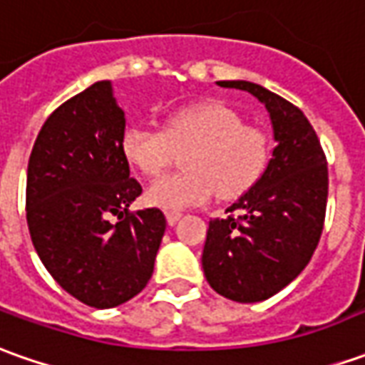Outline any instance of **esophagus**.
<instances>
[{
    "label": "esophagus",
    "mask_w": 365,
    "mask_h": 365,
    "mask_svg": "<svg viewBox=\"0 0 365 365\" xmlns=\"http://www.w3.org/2000/svg\"><path fill=\"white\" fill-rule=\"evenodd\" d=\"M182 212H165V220H168V224L175 225L180 220H182Z\"/></svg>",
    "instance_id": "obj_1"
}]
</instances>
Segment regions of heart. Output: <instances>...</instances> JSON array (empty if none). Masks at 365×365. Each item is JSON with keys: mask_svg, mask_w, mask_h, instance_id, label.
<instances>
[{"mask_svg": "<svg viewBox=\"0 0 365 365\" xmlns=\"http://www.w3.org/2000/svg\"><path fill=\"white\" fill-rule=\"evenodd\" d=\"M183 151L180 173L162 175L148 185L151 205L178 212L205 203L217 190L222 200L244 195L264 175L269 162L266 133L217 101H200L168 115L163 130L133 125L123 131V158L145 175L163 172L173 150Z\"/></svg>", "mask_w": 365, "mask_h": 365, "instance_id": "1", "label": "heart"}]
</instances>
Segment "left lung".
<instances>
[{
	"mask_svg": "<svg viewBox=\"0 0 365 365\" xmlns=\"http://www.w3.org/2000/svg\"><path fill=\"white\" fill-rule=\"evenodd\" d=\"M264 103L276 148L264 175L210 222L202 254L207 284L240 304L264 302L294 282L316 252L328 202V163L312 123L294 103L252 81H217Z\"/></svg>",
	"mask_w": 365,
	"mask_h": 365,
	"instance_id": "obj_1",
	"label": "left lung"
}]
</instances>
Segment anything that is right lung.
I'll use <instances>...</instances> for the list:
<instances>
[{"label": "right lung", "mask_w": 365, "mask_h": 365, "mask_svg": "<svg viewBox=\"0 0 365 365\" xmlns=\"http://www.w3.org/2000/svg\"><path fill=\"white\" fill-rule=\"evenodd\" d=\"M123 131L111 81H96L47 118L27 163V227L37 255L68 294L98 309L148 286L165 232L158 207L128 212L141 185L130 178Z\"/></svg>", "instance_id": "right-lung-1"}]
</instances>
